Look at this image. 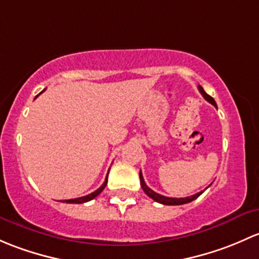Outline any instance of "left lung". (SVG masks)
Instances as JSON below:
<instances>
[{
	"label": "left lung",
	"mask_w": 259,
	"mask_h": 259,
	"mask_svg": "<svg viewBox=\"0 0 259 259\" xmlns=\"http://www.w3.org/2000/svg\"><path fill=\"white\" fill-rule=\"evenodd\" d=\"M198 90H199V92H201V95L203 96V97L206 98L209 103H212L214 107H217V103H215V101L213 100L209 95H207V93L204 92V90L202 89V86H198ZM140 180H141V186H142V189L145 191V193L147 194L148 197H151L153 201L158 202V203H162V204H166V206H180V204L189 203V202L194 201V199L198 198V197L203 193V191H202V192H198V193L193 194V196L185 197V198H170V197H164V196H162V194H158V193H156L154 191H152V189L149 188L147 185H146L145 180H143L142 172H141V170H140Z\"/></svg>",
	"instance_id": "obj_1"
}]
</instances>
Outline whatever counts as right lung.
Masks as SVG:
<instances>
[{
	"label": "right lung",
	"instance_id": "obj_1",
	"mask_svg": "<svg viewBox=\"0 0 259 259\" xmlns=\"http://www.w3.org/2000/svg\"><path fill=\"white\" fill-rule=\"evenodd\" d=\"M45 91V90H44ZM44 91H42V92H44ZM41 92V93H42ZM38 96V95H37ZM37 96L34 98H37ZM107 178H108V173H107V177H106V180H105V182H103V185L101 186L100 188L97 189V191H95V192H92V193L91 194H87V196H83V197H79V198H73V199H65V203H84V202H89V201H91V199H93V198H96V197L98 196V194L101 193V192L103 191V189H105V187H106V185H107Z\"/></svg>",
	"mask_w": 259,
	"mask_h": 259
}]
</instances>
